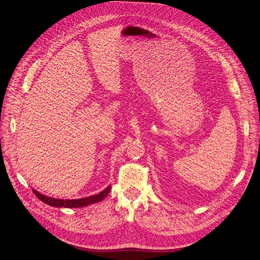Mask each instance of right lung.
Returning a JSON list of instances; mask_svg holds the SVG:
<instances>
[{"mask_svg": "<svg viewBox=\"0 0 260 260\" xmlns=\"http://www.w3.org/2000/svg\"><path fill=\"white\" fill-rule=\"evenodd\" d=\"M111 191V186H108L104 191L100 192L99 194H95L93 196L85 197V198H79V199H57L53 197H49L46 195L41 194L37 190H34V193L36 196L45 202L48 205L54 206V207H68V208H73V207H83L95 202L102 201L105 197L108 196V194Z\"/></svg>", "mask_w": 260, "mask_h": 260, "instance_id": "right-lung-1", "label": "right lung"}]
</instances>
